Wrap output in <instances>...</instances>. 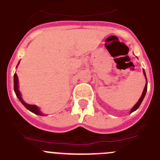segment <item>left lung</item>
I'll return each mask as SVG.
<instances>
[{"mask_svg": "<svg viewBox=\"0 0 160 160\" xmlns=\"http://www.w3.org/2000/svg\"><path fill=\"white\" fill-rule=\"evenodd\" d=\"M143 74H144L145 78H146V80H147V77H146V74H145V72H144V70H143ZM147 89H148V82H146V85H145V87H144V89H143V93H142L141 97H140V100H139L138 102H137V103L132 107V109L131 111H130V113H131V112H134L135 110H137L139 107H140V104H141L142 101L143 100V98H144V97H145V94H146V92H147Z\"/></svg>", "mask_w": 160, "mask_h": 160, "instance_id": "1", "label": "left lung"}]
</instances>
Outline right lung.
Listing matches in <instances>:
<instances>
[{
	"label": "right lung",
	"mask_w": 160,
	"mask_h": 160,
	"mask_svg": "<svg viewBox=\"0 0 160 160\" xmlns=\"http://www.w3.org/2000/svg\"><path fill=\"white\" fill-rule=\"evenodd\" d=\"M19 63H20V62H18V64ZM14 91H15L16 95H17V97L18 98L19 100H20V102H21L24 106H25L26 109H28L29 111H31V112H34L35 114H37V115H39V116L43 115V114L40 112V110H39V109L38 108V106H36V105H28V104L25 103V102H23V100L21 98V94H20V90H19L18 77H17V74H16V73L14 74Z\"/></svg>",
	"instance_id": "obj_1"
}]
</instances>
